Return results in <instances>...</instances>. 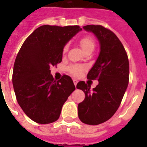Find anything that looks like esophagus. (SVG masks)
<instances>
[{
	"label": "esophagus",
	"instance_id": "1",
	"mask_svg": "<svg viewBox=\"0 0 147 147\" xmlns=\"http://www.w3.org/2000/svg\"><path fill=\"white\" fill-rule=\"evenodd\" d=\"M73 82H74V85H77V83H78V81L76 80V79H73Z\"/></svg>",
	"mask_w": 147,
	"mask_h": 147
}]
</instances>
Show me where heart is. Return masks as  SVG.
<instances>
[{"label": "heart", "instance_id": "heart-1", "mask_svg": "<svg viewBox=\"0 0 147 147\" xmlns=\"http://www.w3.org/2000/svg\"><path fill=\"white\" fill-rule=\"evenodd\" d=\"M79 42H80L81 47H82V48L83 50L85 51V52L93 50L94 48V45H95L94 39L92 36H85L82 37L80 39ZM68 49H69V45L65 44L64 47H63L62 52H63V53H65L68 51ZM69 70L72 76H78L85 70V68L82 66V65H71V66L69 67Z\"/></svg>", "mask_w": 147, "mask_h": 147}]
</instances>
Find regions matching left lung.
<instances>
[{
	"mask_svg": "<svg viewBox=\"0 0 147 147\" xmlns=\"http://www.w3.org/2000/svg\"><path fill=\"white\" fill-rule=\"evenodd\" d=\"M83 29L92 32L100 44V53L87 78L98 80L91 85L81 81L76 88L85 92V100L78 105L80 121L98 125L111 117L118 109L129 82V61L123 44L112 31L100 25H87Z\"/></svg>",
	"mask_w": 147,
	"mask_h": 147,
	"instance_id": "1",
	"label": "left lung"
}]
</instances>
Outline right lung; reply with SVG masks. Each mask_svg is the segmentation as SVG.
Here are the masks:
<instances>
[{"label": "right lung", "instance_id": "add662e5", "mask_svg": "<svg viewBox=\"0 0 147 147\" xmlns=\"http://www.w3.org/2000/svg\"><path fill=\"white\" fill-rule=\"evenodd\" d=\"M81 30L79 26L43 25L22 45L13 65V86L17 102L32 121L41 124L57 121L76 89L69 76L55 80L50 67L62 62L64 46Z\"/></svg>", "mask_w": 147, "mask_h": 147}]
</instances>
